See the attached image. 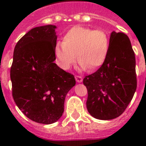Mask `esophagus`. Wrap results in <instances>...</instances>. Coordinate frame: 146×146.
Wrapping results in <instances>:
<instances>
[{"mask_svg":"<svg viewBox=\"0 0 146 146\" xmlns=\"http://www.w3.org/2000/svg\"><path fill=\"white\" fill-rule=\"evenodd\" d=\"M75 80H76L77 82H78V83H80L83 81L82 77L79 76V75H76V76H75Z\"/></svg>","mask_w":146,"mask_h":146,"instance_id":"1","label":"esophagus"}]
</instances>
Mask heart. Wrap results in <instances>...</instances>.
I'll return each instance as SVG.
<instances>
[{
    "label": "heart",
    "instance_id": "1",
    "mask_svg": "<svg viewBox=\"0 0 146 146\" xmlns=\"http://www.w3.org/2000/svg\"><path fill=\"white\" fill-rule=\"evenodd\" d=\"M109 50V37L103 29L87 27H72L63 37V41L57 43L55 55L59 66L69 69L77 61H80L82 69L95 71L105 62Z\"/></svg>",
    "mask_w": 146,
    "mask_h": 146
}]
</instances>
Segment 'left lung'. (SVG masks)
<instances>
[{"label":"left lung","instance_id":"left-lung-1","mask_svg":"<svg viewBox=\"0 0 146 146\" xmlns=\"http://www.w3.org/2000/svg\"><path fill=\"white\" fill-rule=\"evenodd\" d=\"M88 93L87 108L100 120L119 117L136 90V59L127 35L112 31L105 62L83 80Z\"/></svg>","mask_w":146,"mask_h":146}]
</instances>
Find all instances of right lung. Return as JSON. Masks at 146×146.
I'll return each mask as SVG.
<instances>
[{"instance_id": "right-lung-1", "label": "right lung", "mask_w": 146, "mask_h": 146, "mask_svg": "<svg viewBox=\"0 0 146 146\" xmlns=\"http://www.w3.org/2000/svg\"><path fill=\"white\" fill-rule=\"evenodd\" d=\"M56 26L36 27L16 44L10 68L12 95L29 119L50 124L60 118L68 92L75 85L73 74L54 62Z\"/></svg>"}]
</instances>
